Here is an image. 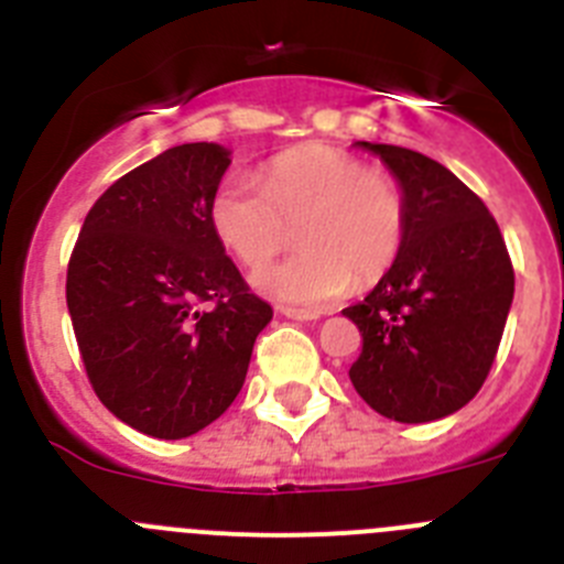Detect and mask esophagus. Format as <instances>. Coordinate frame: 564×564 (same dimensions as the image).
I'll list each match as a JSON object with an SVG mask.
<instances>
[{
	"label": "esophagus",
	"mask_w": 564,
	"mask_h": 564,
	"mask_svg": "<svg viewBox=\"0 0 564 564\" xmlns=\"http://www.w3.org/2000/svg\"><path fill=\"white\" fill-rule=\"evenodd\" d=\"M279 311L285 313L288 318H296V322H316L322 316L318 311H302V307H279Z\"/></svg>",
	"instance_id": "34e87169"
}]
</instances>
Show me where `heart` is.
Listing matches in <instances>:
<instances>
[{"mask_svg":"<svg viewBox=\"0 0 564 564\" xmlns=\"http://www.w3.org/2000/svg\"><path fill=\"white\" fill-rule=\"evenodd\" d=\"M208 220L251 271L268 265L296 226L299 248L259 273L257 285L285 302L322 305L395 262L406 234V197L392 174L370 169L356 154L302 147L276 154L257 181L223 177Z\"/></svg>","mask_w":564,"mask_h":564,"instance_id":"obj_1","label":"heart"}]
</instances>
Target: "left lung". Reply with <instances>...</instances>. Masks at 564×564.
<instances>
[{"label":"left lung","mask_w":564,"mask_h":564,"mask_svg":"<svg viewBox=\"0 0 564 564\" xmlns=\"http://www.w3.org/2000/svg\"><path fill=\"white\" fill-rule=\"evenodd\" d=\"M406 197L392 268L347 307L361 333L350 381L378 415L426 423L466 406L495 364L514 299L500 226L463 181L421 152L367 143Z\"/></svg>","instance_id":"1"}]
</instances>
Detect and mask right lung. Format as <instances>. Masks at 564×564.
I'll return each instance as SVG.
<instances>
[{
	"instance_id": "right-lung-1",
	"label": "right lung",
	"mask_w": 564,
	"mask_h": 564,
	"mask_svg": "<svg viewBox=\"0 0 564 564\" xmlns=\"http://www.w3.org/2000/svg\"><path fill=\"white\" fill-rule=\"evenodd\" d=\"M228 149L183 143L132 169L89 208L67 265V307L101 403L177 441L234 403L273 311L208 220Z\"/></svg>"
}]
</instances>
